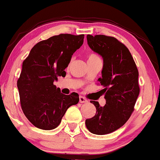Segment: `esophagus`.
<instances>
[{
  "label": "esophagus",
  "instance_id": "34e87169",
  "mask_svg": "<svg viewBox=\"0 0 160 160\" xmlns=\"http://www.w3.org/2000/svg\"><path fill=\"white\" fill-rule=\"evenodd\" d=\"M79 99H80V102H87L88 101V100H87V98L84 97H83V96H80Z\"/></svg>",
  "mask_w": 160,
  "mask_h": 160
}]
</instances>
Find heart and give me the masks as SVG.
Masks as SVG:
<instances>
[{"label": "heart", "instance_id": "1", "mask_svg": "<svg viewBox=\"0 0 160 160\" xmlns=\"http://www.w3.org/2000/svg\"><path fill=\"white\" fill-rule=\"evenodd\" d=\"M98 58L99 56L97 54H96V53H90V54L88 55V60H93V59Z\"/></svg>", "mask_w": 160, "mask_h": 160}]
</instances>
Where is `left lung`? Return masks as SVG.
<instances>
[{
	"instance_id": "8db88e82",
	"label": "left lung",
	"mask_w": 160,
	"mask_h": 160,
	"mask_svg": "<svg viewBox=\"0 0 160 160\" xmlns=\"http://www.w3.org/2000/svg\"><path fill=\"white\" fill-rule=\"evenodd\" d=\"M89 47L103 59L102 77L98 80L104 89L106 104L90 100L97 109L95 116L86 120L92 133L105 135L120 128L134 110L139 93V72L128 48L113 37L87 36Z\"/></svg>"
}]
</instances>
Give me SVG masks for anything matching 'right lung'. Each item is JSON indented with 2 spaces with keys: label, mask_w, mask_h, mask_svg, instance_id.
<instances>
[{
  "label": "right lung",
  "mask_w": 160,
  "mask_h": 160,
  "mask_svg": "<svg viewBox=\"0 0 160 160\" xmlns=\"http://www.w3.org/2000/svg\"><path fill=\"white\" fill-rule=\"evenodd\" d=\"M83 38L84 34L55 35L35 44L23 60L17 84L23 113L34 127L55 129L67 109L79 102L78 94L61 93L53 81L66 76L64 70Z\"/></svg>",
  "instance_id": "add662e5"
}]
</instances>
